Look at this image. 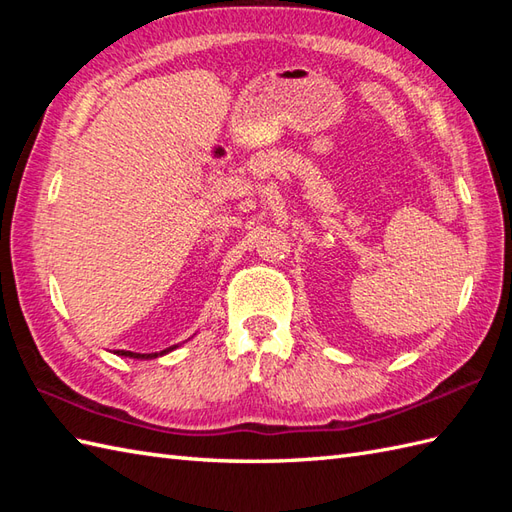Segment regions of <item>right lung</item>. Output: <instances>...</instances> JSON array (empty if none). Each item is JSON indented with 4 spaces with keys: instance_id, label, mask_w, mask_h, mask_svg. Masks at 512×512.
<instances>
[{
    "instance_id": "obj_1",
    "label": "right lung",
    "mask_w": 512,
    "mask_h": 512,
    "mask_svg": "<svg viewBox=\"0 0 512 512\" xmlns=\"http://www.w3.org/2000/svg\"><path fill=\"white\" fill-rule=\"evenodd\" d=\"M176 347H178V345H171V347H167V350H162L160 354H158V352H154V354H136V352H127V350H116L114 354L125 356V358H140V361H143V358H158V356H162V354L176 350Z\"/></svg>"
}]
</instances>
